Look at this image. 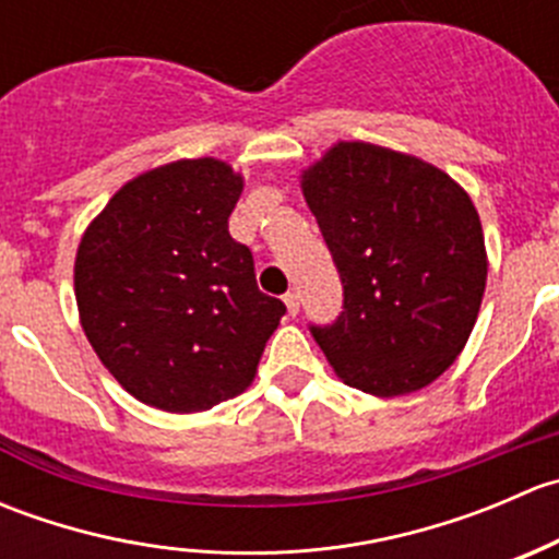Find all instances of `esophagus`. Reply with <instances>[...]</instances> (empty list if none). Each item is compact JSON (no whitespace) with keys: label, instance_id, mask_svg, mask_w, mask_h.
<instances>
[{"label":"esophagus","instance_id":"esophagus-1","mask_svg":"<svg viewBox=\"0 0 559 559\" xmlns=\"http://www.w3.org/2000/svg\"><path fill=\"white\" fill-rule=\"evenodd\" d=\"M284 302H286V311H289V316H297V313H300V295H297L295 289L286 292Z\"/></svg>","mask_w":559,"mask_h":559}]
</instances>
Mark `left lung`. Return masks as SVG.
<instances>
[{"mask_svg": "<svg viewBox=\"0 0 559 559\" xmlns=\"http://www.w3.org/2000/svg\"><path fill=\"white\" fill-rule=\"evenodd\" d=\"M343 284V311L311 324L335 373L379 397L432 384L467 343L487 251L471 197L438 167L337 143L302 175Z\"/></svg>", "mask_w": 559, "mask_h": 559, "instance_id": "1", "label": "left lung"}]
</instances>
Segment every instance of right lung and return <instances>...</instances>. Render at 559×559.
Here are the masks:
<instances>
[{
	"label": "right lung",
	"mask_w": 559,
	"mask_h": 559,
	"mask_svg": "<svg viewBox=\"0 0 559 559\" xmlns=\"http://www.w3.org/2000/svg\"><path fill=\"white\" fill-rule=\"evenodd\" d=\"M243 178L183 159L129 180L83 235L75 297L116 381L170 414L207 411L253 381L286 306L259 292L229 235Z\"/></svg>",
	"instance_id": "right-lung-1"
}]
</instances>
